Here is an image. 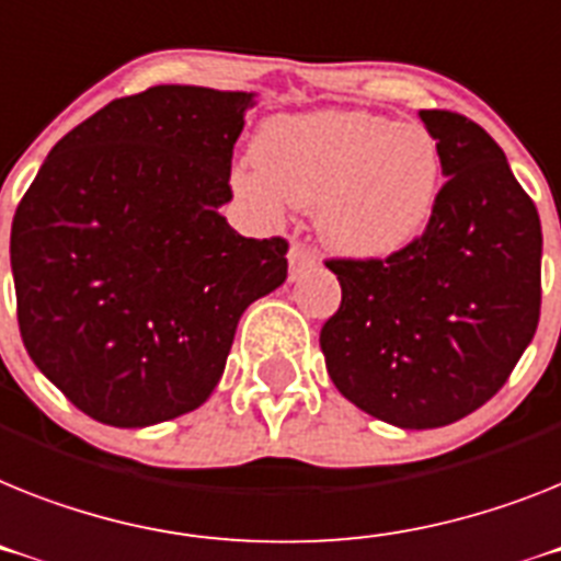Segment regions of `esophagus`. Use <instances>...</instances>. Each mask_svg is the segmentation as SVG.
<instances>
[{"label": "esophagus", "instance_id": "34e87169", "mask_svg": "<svg viewBox=\"0 0 561 561\" xmlns=\"http://www.w3.org/2000/svg\"><path fill=\"white\" fill-rule=\"evenodd\" d=\"M288 262H290V279H296V276H299L305 267L317 265L319 256H317V251L305 248L302 242H294V244H290V251H288Z\"/></svg>", "mask_w": 561, "mask_h": 561}]
</instances>
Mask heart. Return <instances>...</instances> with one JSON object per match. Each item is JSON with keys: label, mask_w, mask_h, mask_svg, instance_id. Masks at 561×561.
Listing matches in <instances>:
<instances>
[{"label": "heart", "mask_w": 561, "mask_h": 561, "mask_svg": "<svg viewBox=\"0 0 561 561\" xmlns=\"http://www.w3.org/2000/svg\"><path fill=\"white\" fill-rule=\"evenodd\" d=\"M230 185L259 216L279 219L285 202L317 208L333 251L385 259L425 233L442 191V150L422 122L370 111L276 116L253 139Z\"/></svg>", "instance_id": "obj_1"}]
</instances>
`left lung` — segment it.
<instances>
[{
	"label": "left lung",
	"mask_w": 561,
	"mask_h": 561,
	"mask_svg": "<svg viewBox=\"0 0 561 561\" xmlns=\"http://www.w3.org/2000/svg\"><path fill=\"white\" fill-rule=\"evenodd\" d=\"M445 185L425 233L385 259H324L342 285L319 345L339 393L425 431L482 408L530 345L542 308V225L477 122L419 111Z\"/></svg>",
	"instance_id": "1"
}]
</instances>
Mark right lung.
Wrapping results in <instances>:
<instances>
[{"mask_svg":"<svg viewBox=\"0 0 561 561\" xmlns=\"http://www.w3.org/2000/svg\"><path fill=\"white\" fill-rule=\"evenodd\" d=\"M253 93L157 84L54 145L13 214L19 333L79 411L145 427L196 411L239 317L288 276V239L225 222Z\"/></svg>","mask_w":561,"mask_h":561,"instance_id":"add662e5","label":"right lung"}]
</instances>
